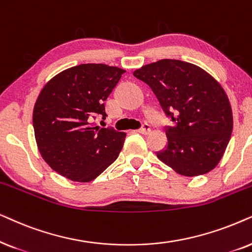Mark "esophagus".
<instances>
[{
  "mask_svg": "<svg viewBox=\"0 0 252 252\" xmlns=\"http://www.w3.org/2000/svg\"><path fill=\"white\" fill-rule=\"evenodd\" d=\"M138 132L143 133V135H149V133L151 132V126H150V124H147V123H144L142 128L138 130Z\"/></svg>",
  "mask_w": 252,
  "mask_h": 252,
  "instance_id": "1",
  "label": "esophagus"
}]
</instances>
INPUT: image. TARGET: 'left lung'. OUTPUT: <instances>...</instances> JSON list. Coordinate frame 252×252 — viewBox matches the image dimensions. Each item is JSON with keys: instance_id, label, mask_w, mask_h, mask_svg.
I'll use <instances>...</instances> for the list:
<instances>
[{"instance_id": "left-lung-1", "label": "left lung", "mask_w": 252, "mask_h": 252, "mask_svg": "<svg viewBox=\"0 0 252 252\" xmlns=\"http://www.w3.org/2000/svg\"><path fill=\"white\" fill-rule=\"evenodd\" d=\"M146 83L174 126H165L168 143L157 157L183 176L216 167L229 143L233 114L219 83L202 68L179 60H160L133 72Z\"/></svg>"}]
</instances>
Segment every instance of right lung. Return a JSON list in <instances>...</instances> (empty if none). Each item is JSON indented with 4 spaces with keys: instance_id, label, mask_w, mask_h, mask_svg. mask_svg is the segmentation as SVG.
I'll return each instance as SVG.
<instances>
[{
    "instance_id": "right-lung-1",
    "label": "right lung",
    "mask_w": 252,
    "mask_h": 252,
    "mask_svg": "<svg viewBox=\"0 0 252 252\" xmlns=\"http://www.w3.org/2000/svg\"><path fill=\"white\" fill-rule=\"evenodd\" d=\"M126 70L87 63L60 72L43 86L33 109L40 154L50 168L76 182H90L117 159L126 133L100 128L105 101Z\"/></svg>"
}]
</instances>
